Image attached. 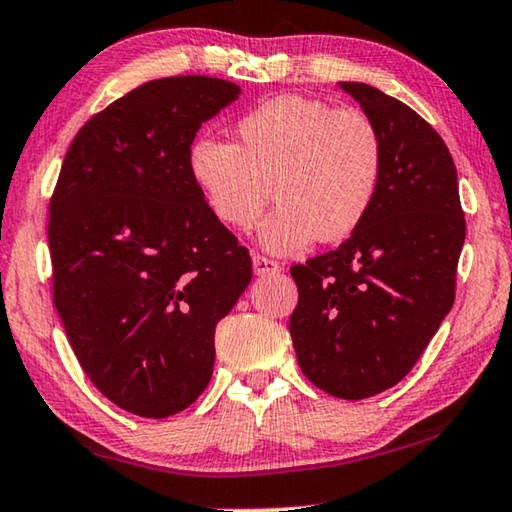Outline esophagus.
Listing matches in <instances>:
<instances>
[{
    "instance_id": "obj_1",
    "label": "esophagus",
    "mask_w": 512,
    "mask_h": 512,
    "mask_svg": "<svg viewBox=\"0 0 512 512\" xmlns=\"http://www.w3.org/2000/svg\"><path fill=\"white\" fill-rule=\"evenodd\" d=\"M253 269H255V275H271V273H278L282 266L278 262H273V259H269V257L255 255L253 257Z\"/></svg>"
}]
</instances>
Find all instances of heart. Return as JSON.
Instances as JSON below:
<instances>
[{
  "mask_svg": "<svg viewBox=\"0 0 512 512\" xmlns=\"http://www.w3.org/2000/svg\"><path fill=\"white\" fill-rule=\"evenodd\" d=\"M239 145L198 139L189 173L218 221L250 230L271 198L280 202L259 227L275 255L314 239L335 243L358 230L383 177V136L358 109L303 95H280L237 123Z\"/></svg>",
  "mask_w": 512,
  "mask_h": 512,
  "instance_id": "b5f03b06",
  "label": "heart"
}]
</instances>
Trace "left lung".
<instances>
[{"mask_svg": "<svg viewBox=\"0 0 512 512\" xmlns=\"http://www.w3.org/2000/svg\"><path fill=\"white\" fill-rule=\"evenodd\" d=\"M383 136L371 212L337 250L291 266L289 332L310 383L360 401L408 376L456 298L465 243L458 173L442 136L396 97L342 81Z\"/></svg>", "mask_w": 512, "mask_h": 512, "instance_id": "obj_1", "label": "left lung"}]
</instances>
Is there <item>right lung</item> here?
Masks as SVG:
<instances>
[{"instance_id":"right-lung-1","label":"right lung","mask_w":512,"mask_h":512,"mask_svg":"<svg viewBox=\"0 0 512 512\" xmlns=\"http://www.w3.org/2000/svg\"><path fill=\"white\" fill-rule=\"evenodd\" d=\"M232 81L152 79L79 129L50 202L54 307L81 369L132 415H177L214 371L216 323L253 278L191 180L198 129Z\"/></svg>"}]
</instances>
